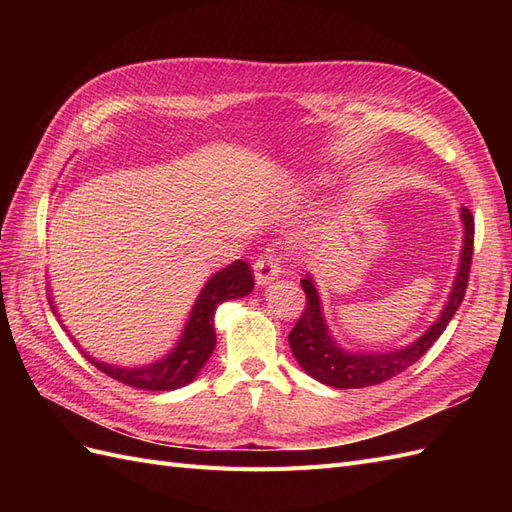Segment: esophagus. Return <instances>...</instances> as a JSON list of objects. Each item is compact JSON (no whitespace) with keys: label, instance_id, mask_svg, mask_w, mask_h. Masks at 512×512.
I'll use <instances>...</instances> for the list:
<instances>
[{"label":"esophagus","instance_id":"1","mask_svg":"<svg viewBox=\"0 0 512 512\" xmlns=\"http://www.w3.org/2000/svg\"><path fill=\"white\" fill-rule=\"evenodd\" d=\"M254 273H256V282H258L260 286L269 284L271 280H275V277L282 273L280 258H277L275 254H262V256L254 262Z\"/></svg>","mask_w":512,"mask_h":512}]
</instances>
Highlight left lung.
Here are the masks:
<instances>
[{"mask_svg":"<svg viewBox=\"0 0 512 512\" xmlns=\"http://www.w3.org/2000/svg\"><path fill=\"white\" fill-rule=\"evenodd\" d=\"M461 220L466 226V237H463V252L459 271L455 277V286L451 290V297L444 305L438 322L418 337L416 342L404 350L395 352H346L337 348L331 339L327 327H324L318 292L312 282V277L301 280L305 292V309L301 318L294 324V329L288 335V344L297 363L307 371L309 376L318 382L333 386V389H363V386H374L380 382L391 380L393 376L414 365L421 356L436 344V339L444 333L448 322L455 316L463 297H466V288L470 280V267H472V254H474V218L472 211L463 207Z\"/></svg>","mask_w":512,"mask_h":512,"instance_id":"1","label":"left lung"}]
</instances>
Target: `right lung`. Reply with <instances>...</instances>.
Listing matches in <instances>:
<instances>
[{"instance_id": "add662e5", "label": "right lung", "mask_w": 512, "mask_h": 512, "mask_svg": "<svg viewBox=\"0 0 512 512\" xmlns=\"http://www.w3.org/2000/svg\"><path fill=\"white\" fill-rule=\"evenodd\" d=\"M254 288V271L243 260L232 262L226 269L215 273L207 286L200 292L196 305L190 314L188 327H185L177 348L170 352L160 363L147 367L123 369L106 363H98L96 359H87L96 365L106 376L117 382H123L134 389L145 391H173L179 386L192 382L198 371L203 369L207 359L215 348V327L213 316L220 303L228 299H239L250 294Z\"/></svg>"}]
</instances>
